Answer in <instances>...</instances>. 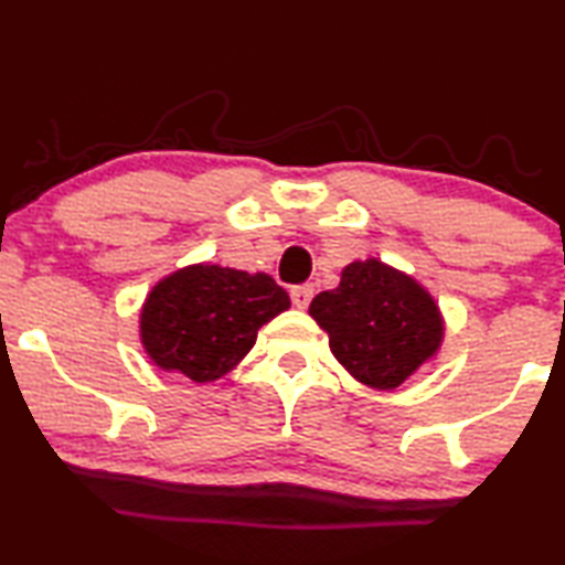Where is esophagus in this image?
<instances>
[{"label": "esophagus", "mask_w": 565, "mask_h": 565, "mask_svg": "<svg viewBox=\"0 0 565 565\" xmlns=\"http://www.w3.org/2000/svg\"><path fill=\"white\" fill-rule=\"evenodd\" d=\"M313 299V286L311 284H303V286H294L291 289V301L296 309H306V306L311 303Z\"/></svg>", "instance_id": "34e87169"}]
</instances>
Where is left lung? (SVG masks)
<instances>
[{
	"mask_svg": "<svg viewBox=\"0 0 565 565\" xmlns=\"http://www.w3.org/2000/svg\"><path fill=\"white\" fill-rule=\"evenodd\" d=\"M309 317L329 333L341 366L376 391L398 388L434 361L446 333L431 291L379 259L343 266L337 289L321 291Z\"/></svg>",
	"mask_w": 565,
	"mask_h": 565,
	"instance_id": "obj_1",
	"label": "left lung"
}]
</instances>
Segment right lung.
<instances>
[{
  "mask_svg": "<svg viewBox=\"0 0 565 565\" xmlns=\"http://www.w3.org/2000/svg\"><path fill=\"white\" fill-rule=\"evenodd\" d=\"M289 306V294L269 274L189 264L147 294L139 339L161 371L212 384L242 363L264 323Z\"/></svg>",
  "mask_w": 565,
  "mask_h": 565,
  "instance_id": "right-lung-1",
  "label": "right lung"
}]
</instances>
